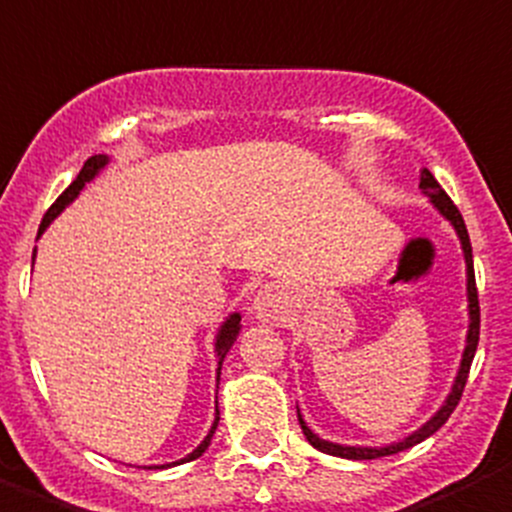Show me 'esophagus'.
<instances>
[{
	"label": "esophagus",
	"mask_w": 512,
	"mask_h": 512,
	"mask_svg": "<svg viewBox=\"0 0 512 512\" xmlns=\"http://www.w3.org/2000/svg\"><path fill=\"white\" fill-rule=\"evenodd\" d=\"M283 304H281V296H278V291L270 286L260 288L255 296V314L260 319H275L278 314H281Z\"/></svg>",
	"instance_id": "1"
}]
</instances>
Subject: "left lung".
Returning a JSON list of instances; mask_svg holds the SVG:
<instances>
[{"label": "left lung", "instance_id": "left-lung-1", "mask_svg": "<svg viewBox=\"0 0 512 512\" xmlns=\"http://www.w3.org/2000/svg\"><path fill=\"white\" fill-rule=\"evenodd\" d=\"M420 188H422V193H428L430 198H433V203H435V206H438V211H441L443 216H446V219L451 221L453 226H456V231H459V237H461V244H464L466 270H469V317H471V324H469V337H466L464 358H461L459 376H456V384H453V391H451V394H448L446 404H443L441 410H438V415H435L433 420L425 422V425H422V428L417 430V433H412L410 438H404L402 443H394V446H386V448H353V446H337V443L322 441V438H317V435H314L309 428H306V422L301 420V415H299V425H301V430H304L306 441H309L311 446L317 448V451L330 453V456L363 461V459H381V456H391V453L407 451V448L417 446V443H420V441L430 438V435H433L435 430L441 428V425H446V420H448V417H451V412L456 410V404H459L461 394H464L466 379H469L471 361H474V353H477V345H479V293H477V281H474V260H471L469 231H466V224H464V219H461L459 208L453 206V201H451V198H448L446 190H443L441 185H438V180H435V177H433V172H430V170H422L420 172Z\"/></svg>", "mask_w": 512, "mask_h": 512}]
</instances>
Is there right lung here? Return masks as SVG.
<instances>
[{"instance_id": "right-lung-1", "label": "right lung", "mask_w": 512, "mask_h": 512, "mask_svg": "<svg viewBox=\"0 0 512 512\" xmlns=\"http://www.w3.org/2000/svg\"><path fill=\"white\" fill-rule=\"evenodd\" d=\"M105 162H108V157H102V154H95V157H90V159H87V162H84V167H82V172H79V175H77V180L71 182L69 188H66L64 193H61L59 198H56V201H53V206L46 211V216H43L41 229H38V234H41V231L46 229V226L51 224V221L56 219V216H59L61 211H64V206H69V203L74 201V198H77L79 190L84 188V182H90L92 177L97 175V170H100V167H105ZM239 322H242V317H239V314H231V317L224 322V327H221L219 337H216V355H219V371H221V361H224V355L229 353L231 342L237 340ZM216 425H219V410H216V422H213L211 433L206 435V441H203L201 446L195 448V451L190 453L188 459L177 461V464H185V461H193V459H198V456H203V453H206V448L211 446V438H213V433H216Z\"/></svg>"}]
</instances>
